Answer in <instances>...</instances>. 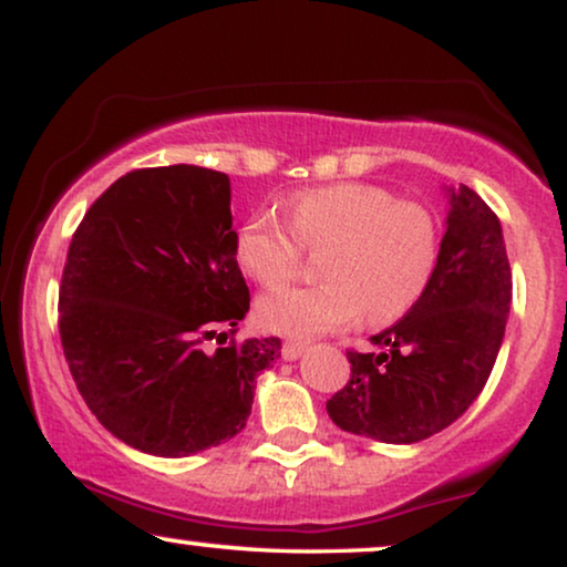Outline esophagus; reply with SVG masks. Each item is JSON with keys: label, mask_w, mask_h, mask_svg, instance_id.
<instances>
[{"label": "esophagus", "mask_w": 567, "mask_h": 567, "mask_svg": "<svg viewBox=\"0 0 567 567\" xmlns=\"http://www.w3.org/2000/svg\"><path fill=\"white\" fill-rule=\"evenodd\" d=\"M305 351H307V343H301V340H284L281 353L286 361H297Z\"/></svg>", "instance_id": "esophagus-1"}]
</instances>
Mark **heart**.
Returning a JSON list of instances; mask_svg holds the SVG:
<instances>
[{
	"label": "heart",
	"instance_id": "obj_1",
	"mask_svg": "<svg viewBox=\"0 0 567 567\" xmlns=\"http://www.w3.org/2000/svg\"><path fill=\"white\" fill-rule=\"evenodd\" d=\"M286 224L255 212L239 224V268L260 286H281L301 268V250L320 252L317 286H291L260 299V320L284 336H322L367 312L386 324L410 312L439 260L436 216L421 200L394 198L369 183H332L297 193Z\"/></svg>",
	"mask_w": 567,
	"mask_h": 567
}]
</instances>
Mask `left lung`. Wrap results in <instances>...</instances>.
<instances>
[{"instance_id":"8db88e82","label":"left lung","mask_w":567,"mask_h":567,"mask_svg":"<svg viewBox=\"0 0 567 567\" xmlns=\"http://www.w3.org/2000/svg\"><path fill=\"white\" fill-rule=\"evenodd\" d=\"M511 307L501 221L460 183L436 268L413 309L379 336V351H346L351 379L328 400L343 431L415 444L452 425L483 392Z\"/></svg>"}]
</instances>
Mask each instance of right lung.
<instances>
[{
	"label": "right lung",
	"mask_w": 567,
	"mask_h": 567,
	"mask_svg": "<svg viewBox=\"0 0 567 567\" xmlns=\"http://www.w3.org/2000/svg\"><path fill=\"white\" fill-rule=\"evenodd\" d=\"M235 237L229 177L196 165L131 169L72 235L61 348L92 415L138 452L188 456L235 436L255 377L281 355L278 338L237 340L250 289Z\"/></svg>",
	"instance_id": "1"
}]
</instances>
